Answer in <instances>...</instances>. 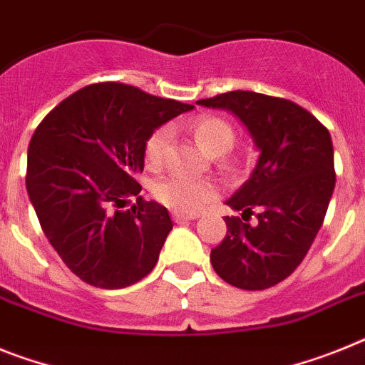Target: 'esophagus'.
Here are the masks:
<instances>
[{
	"label": "esophagus",
	"mask_w": 365,
	"mask_h": 365,
	"mask_svg": "<svg viewBox=\"0 0 365 365\" xmlns=\"http://www.w3.org/2000/svg\"><path fill=\"white\" fill-rule=\"evenodd\" d=\"M197 213H183V211H173L174 222H183V220H192L197 219Z\"/></svg>",
	"instance_id": "esophagus-1"
}]
</instances>
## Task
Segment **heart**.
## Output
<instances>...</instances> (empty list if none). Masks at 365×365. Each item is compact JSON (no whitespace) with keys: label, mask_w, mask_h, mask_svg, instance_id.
<instances>
[{"label":"heart","mask_w":365,"mask_h":365,"mask_svg":"<svg viewBox=\"0 0 365 365\" xmlns=\"http://www.w3.org/2000/svg\"><path fill=\"white\" fill-rule=\"evenodd\" d=\"M198 145L211 155L226 154L235 140L234 128L220 116L202 115L189 124ZM170 143V128L161 125L148 135L145 143V163L158 168L163 163L165 152ZM154 195L161 204L183 213H197L207 202L217 197V185L207 180H189L182 176H168L155 183Z\"/></svg>","instance_id":"heart-1"}]
</instances>
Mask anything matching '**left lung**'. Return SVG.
Instances as JSON below:
<instances>
[{
  "label": "left lung",
  "instance_id": "obj_1",
  "mask_svg": "<svg viewBox=\"0 0 365 365\" xmlns=\"http://www.w3.org/2000/svg\"><path fill=\"white\" fill-rule=\"evenodd\" d=\"M197 103L237 116L259 154L249 180L226 200L243 220L258 210L257 220L225 217L228 232L211 250V265L240 289L277 286L301 265L329 210L336 185L329 130L301 106L250 91Z\"/></svg>",
  "mask_w": 365,
  "mask_h": 365
}]
</instances>
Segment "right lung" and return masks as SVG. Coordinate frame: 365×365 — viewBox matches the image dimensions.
I'll return each mask as SVG.
<instances>
[{
  "label": "right lung",
  "instance_id": "right-lung-1",
  "mask_svg": "<svg viewBox=\"0 0 365 365\" xmlns=\"http://www.w3.org/2000/svg\"><path fill=\"white\" fill-rule=\"evenodd\" d=\"M189 103L122 83L73 93L46 116L27 150L26 187L42 232L66 267L102 289L143 280L158 263L173 220L137 198L148 135Z\"/></svg>",
  "mask_w": 365,
  "mask_h": 365
}]
</instances>
